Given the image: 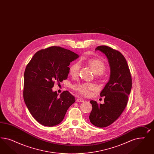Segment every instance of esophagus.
<instances>
[{"instance_id": "obj_1", "label": "esophagus", "mask_w": 154, "mask_h": 154, "mask_svg": "<svg viewBox=\"0 0 154 154\" xmlns=\"http://www.w3.org/2000/svg\"><path fill=\"white\" fill-rule=\"evenodd\" d=\"M76 101H77V102H84V100L83 99H81V98H77Z\"/></svg>"}]
</instances>
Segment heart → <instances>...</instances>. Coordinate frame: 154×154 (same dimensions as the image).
I'll list each match as a JSON object with an SVG mask.
<instances>
[{"instance_id":"obj_1","label":"heart","mask_w":154,"mask_h":154,"mask_svg":"<svg viewBox=\"0 0 154 154\" xmlns=\"http://www.w3.org/2000/svg\"><path fill=\"white\" fill-rule=\"evenodd\" d=\"M86 63L91 68L95 74L101 75L105 71L106 66L103 61L98 58H90L86 60ZM80 64L79 62L73 63L69 66V74L71 76L75 77L77 76L79 73ZM73 89L77 93L85 96H88L90 94V91L97 89L95 84L92 83H83L77 84L73 86Z\"/></svg>"}]
</instances>
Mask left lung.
Wrapping results in <instances>:
<instances>
[{"instance_id":"8db88e82","label":"left lung","mask_w":154,"mask_h":154,"mask_svg":"<svg viewBox=\"0 0 154 154\" xmlns=\"http://www.w3.org/2000/svg\"><path fill=\"white\" fill-rule=\"evenodd\" d=\"M96 50L102 52L107 57L111 69L110 79L100 94L104 97V104L91 100L92 111L89 119L99 128L112 124L120 116L128 102L132 79L125 58L120 52L107 46H99Z\"/></svg>"}]
</instances>
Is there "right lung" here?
Returning <instances> with one entry per match:
<instances>
[{"label": "right lung", "mask_w": 154, "mask_h": 154, "mask_svg": "<svg viewBox=\"0 0 154 154\" xmlns=\"http://www.w3.org/2000/svg\"><path fill=\"white\" fill-rule=\"evenodd\" d=\"M79 55L61 47L52 46L37 52L24 72L23 97L31 115L42 125L60 124L75 97L68 91L59 96L52 88L66 79L70 62Z\"/></svg>", "instance_id": "1"}]
</instances>
